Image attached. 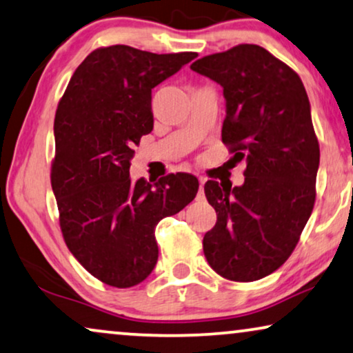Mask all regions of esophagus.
Instances as JSON below:
<instances>
[{
	"label": "esophagus",
	"mask_w": 353,
	"mask_h": 353,
	"mask_svg": "<svg viewBox=\"0 0 353 353\" xmlns=\"http://www.w3.org/2000/svg\"><path fill=\"white\" fill-rule=\"evenodd\" d=\"M196 200H198V201L205 200V179H203V177H200V187H198Z\"/></svg>",
	"instance_id": "1"
}]
</instances>
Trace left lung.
Listing matches in <instances>:
<instances>
[{"label": "left lung", "instance_id": "1", "mask_svg": "<svg viewBox=\"0 0 353 353\" xmlns=\"http://www.w3.org/2000/svg\"><path fill=\"white\" fill-rule=\"evenodd\" d=\"M190 68L224 89L222 142L246 160L243 185L205 183L217 222L203 251L227 280H261L285 264L314 210L320 147L309 97L299 75L257 44L201 57Z\"/></svg>", "mask_w": 353, "mask_h": 353}]
</instances>
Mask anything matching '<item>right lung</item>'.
<instances>
[{
  "instance_id": "obj_1",
  "label": "right lung",
  "mask_w": 353,
  "mask_h": 353,
  "mask_svg": "<svg viewBox=\"0 0 353 353\" xmlns=\"http://www.w3.org/2000/svg\"><path fill=\"white\" fill-rule=\"evenodd\" d=\"M196 52L153 54L117 44L81 62L59 102L51 183L63 240L97 280L131 288L158 261L155 227L198 192V179L177 172L132 182L134 145L152 132V89Z\"/></svg>"
}]
</instances>
